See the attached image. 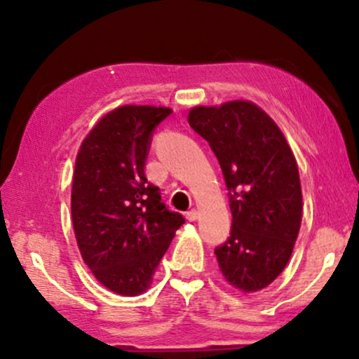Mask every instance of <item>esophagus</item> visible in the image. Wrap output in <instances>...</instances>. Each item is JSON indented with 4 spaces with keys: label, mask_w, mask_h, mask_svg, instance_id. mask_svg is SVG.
Listing matches in <instances>:
<instances>
[{
    "label": "esophagus",
    "mask_w": 359,
    "mask_h": 359,
    "mask_svg": "<svg viewBox=\"0 0 359 359\" xmlns=\"http://www.w3.org/2000/svg\"><path fill=\"white\" fill-rule=\"evenodd\" d=\"M185 217H187L189 221H197L199 219V211H197V209H191V211L185 214Z\"/></svg>",
    "instance_id": "1"
}]
</instances>
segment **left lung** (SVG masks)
Here are the masks:
<instances>
[{
  "label": "left lung",
  "instance_id": "1",
  "mask_svg": "<svg viewBox=\"0 0 359 359\" xmlns=\"http://www.w3.org/2000/svg\"><path fill=\"white\" fill-rule=\"evenodd\" d=\"M187 119L209 142L231 191V236L214 250L221 275L245 294L262 290L287 266L302 222L294 151L277 123L251 101L194 106Z\"/></svg>",
  "mask_w": 359,
  "mask_h": 359
}]
</instances>
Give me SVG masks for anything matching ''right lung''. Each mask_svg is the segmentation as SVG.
Segmentation results:
<instances>
[{
  "mask_svg": "<svg viewBox=\"0 0 359 359\" xmlns=\"http://www.w3.org/2000/svg\"><path fill=\"white\" fill-rule=\"evenodd\" d=\"M170 113L165 106H119L94 125L76 156L71 212L77 246L97 282L123 297L150 288L184 224L145 177L151 131Z\"/></svg>",
  "mask_w": 359,
  "mask_h": 359,
  "instance_id": "add662e5",
  "label": "right lung"
}]
</instances>
